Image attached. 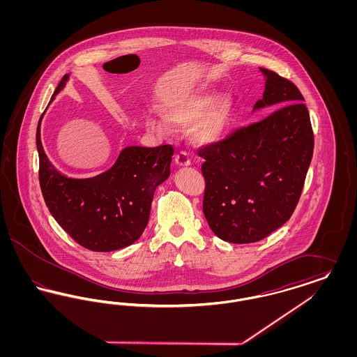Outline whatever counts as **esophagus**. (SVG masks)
<instances>
[{
	"instance_id": "1",
	"label": "esophagus",
	"mask_w": 357,
	"mask_h": 357,
	"mask_svg": "<svg viewBox=\"0 0 357 357\" xmlns=\"http://www.w3.org/2000/svg\"><path fill=\"white\" fill-rule=\"evenodd\" d=\"M175 163L178 166H190L191 160H190V155L186 151H179L175 153Z\"/></svg>"
}]
</instances>
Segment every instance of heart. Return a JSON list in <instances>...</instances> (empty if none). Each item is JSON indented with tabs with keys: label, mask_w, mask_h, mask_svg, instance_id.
Returning <instances> with one entry per match:
<instances>
[{
	"label": "heart",
	"mask_w": 357,
	"mask_h": 357,
	"mask_svg": "<svg viewBox=\"0 0 357 357\" xmlns=\"http://www.w3.org/2000/svg\"><path fill=\"white\" fill-rule=\"evenodd\" d=\"M169 121L176 126H194V137L204 144H211L222 140L230 127L233 107L229 99H221L215 92H202L192 95L181 102H174L165 111ZM153 128H162V123L150 119Z\"/></svg>",
	"instance_id": "1"
}]
</instances>
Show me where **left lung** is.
Listing matches in <instances>:
<instances>
[{
    "mask_svg": "<svg viewBox=\"0 0 357 357\" xmlns=\"http://www.w3.org/2000/svg\"><path fill=\"white\" fill-rule=\"evenodd\" d=\"M264 119L239 127L198 150L202 165L206 221L231 243L261 241L291 217L300 201L314 137L304 96L290 80L266 68Z\"/></svg>",
    "mask_w": 357,
    "mask_h": 357,
    "instance_id": "left-lung-1",
    "label": "left lung"
}]
</instances>
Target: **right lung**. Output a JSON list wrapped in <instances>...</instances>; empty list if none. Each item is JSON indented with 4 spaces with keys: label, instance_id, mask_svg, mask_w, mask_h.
<instances>
[{
    "label": "right lung",
    "instance_id": "add662e5",
    "mask_svg": "<svg viewBox=\"0 0 357 357\" xmlns=\"http://www.w3.org/2000/svg\"><path fill=\"white\" fill-rule=\"evenodd\" d=\"M68 79L57 85V95ZM38 181L53 218L73 241L92 252H112L134 243L144 231L155 188L170 175L171 144L127 147L109 170L88 179H73L53 167L40 139Z\"/></svg>",
    "mask_w": 357,
    "mask_h": 357
}]
</instances>
